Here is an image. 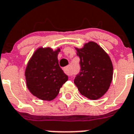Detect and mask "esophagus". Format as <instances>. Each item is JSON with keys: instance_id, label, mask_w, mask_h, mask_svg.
<instances>
[{"instance_id": "obj_1", "label": "esophagus", "mask_w": 134, "mask_h": 134, "mask_svg": "<svg viewBox=\"0 0 134 134\" xmlns=\"http://www.w3.org/2000/svg\"><path fill=\"white\" fill-rule=\"evenodd\" d=\"M64 71L65 72L66 75H72V72H71V70L70 69V67L69 66H66L65 68H64Z\"/></svg>"}]
</instances>
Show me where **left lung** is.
Wrapping results in <instances>:
<instances>
[{
	"mask_svg": "<svg viewBox=\"0 0 134 134\" xmlns=\"http://www.w3.org/2000/svg\"><path fill=\"white\" fill-rule=\"evenodd\" d=\"M80 59V72L74 83L82 95L92 100L101 98L109 89L113 75V66L105 51L93 41L82 47H75Z\"/></svg>",
	"mask_w": 134,
	"mask_h": 134,
	"instance_id": "left-lung-1",
	"label": "left lung"
}]
</instances>
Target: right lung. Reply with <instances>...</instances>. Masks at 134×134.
I'll list each match as a JSON object with an SVG mask.
<instances>
[{"instance_id": "right-lung-1", "label": "right lung", "mask_w": 134, "mask_h": 134, "mask_svg": "<svg viewBox=\"0 0 134 134\" xmlns=\"http://www.w3.org/2000/svg\"><path fill=\"white\" fill-rule=\"evenodd\" d=\"M62 47L55 50L49 47H40L30 58L25 69L26 87L34 96L42 100L57 97L68 75L60 68L58 54Z\"/></svg>"}]
</instances>
